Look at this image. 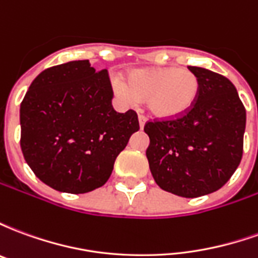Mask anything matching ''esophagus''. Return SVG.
Masks as SVG:
<instances>
[{"label": "esophagus", "instance_id": "34e87169", "mask_svg": "<svg viewBox=\"0 0 258 258\" xmlns=\"http://www.w3.org/2000/svg\"><path fill=\"white\" fill-rule=\"evenodd\" d=\"M138 121H140V128H144V125H145L146 123V117L144 114H140V116H138Z\"/></svg>", "mask_w": 258, "mask_h": 258}]
</instances>
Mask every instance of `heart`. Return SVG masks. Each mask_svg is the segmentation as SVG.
<instances>
[{"mask_svg":"<svg viewBox=\"0 0 258 258\" xmlns=\"http://www.w3.org/2000/svg\"><path fill=\"white\" fill-rule=\"evenodd\" d=\"M114 88L124 101H148L152 116L173 120L190 112L199 98L200 81L190 70L177 66L138 69L127 80H116Z\"/></svg>","mask_w":258,"mask_h":258,"instance_id":"heart-1","label":"heart"}]
</instances>
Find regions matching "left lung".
<instances>
[{
  "mask_svg": "<svg viewBox=\"0 0 258 258\" xmlns=\"http://www.w3.org/2000/svg\"><path fill=\"white\" fill-rule=\"evenodd\" d=\"M200 81L199 98L185 116L153 120L146 157L163 190L182 198L216 192L227 184L243 155L246 109L235 85L221 74L188 66Z\"/></svg>",
  "mask_w": 258,
  "mask_h": 258,
  "instance_id": "1",
  "label": "left lung"
}]
</instances>
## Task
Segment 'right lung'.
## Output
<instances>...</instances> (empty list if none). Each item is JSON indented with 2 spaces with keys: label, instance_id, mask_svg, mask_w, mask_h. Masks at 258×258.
<instances>
[{
  "label": "right lung",
  "instance_id": "obj_1",
  "mask_svg": "<svg viewBox=\"0 0 258 258\" xmlns=\"http://www.w3.org/2000/svg\"><path fill=\"white\" fill-rule=\"evenodd\" d=\"M107 70L88 60L45 69L20 103L26 163L59 192L87 194L106 182L114 160L140 130L134 110L117 113Z\"/></svg>",
  "mask_w": 258,
  "mask_h": 258
}]
</instances>
